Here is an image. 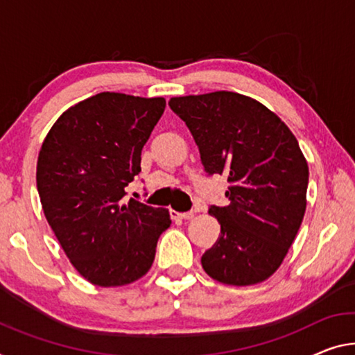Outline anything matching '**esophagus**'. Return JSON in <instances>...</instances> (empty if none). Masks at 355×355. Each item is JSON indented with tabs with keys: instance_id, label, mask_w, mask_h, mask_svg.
<instances>
[{
	"instance_id": "obj_1",
	"label": "esophagus",
	"mask_w": 355,
	"mask_h": 355,
	"mask_svg": "<svg viewBox=\"0 0 355 355\" xmlns=\"http://www.w3.org/2000/svg\"><path fill=\"white\" fill-rule=\"evenodd\" d=\"M193 212L192 211H187V212H176V211H171V217L173 219H184V220H189V219H193Z\"/></svg>"
}]
</instances>
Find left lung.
<instances>
[{
    "label": "left lung",
    "instance_id": "left-lung-1",
    "mask_svg": "<svg viewBox=\"0 0 355 355\" xmlns=\"http://www.w3.org/2000/svg\"><path fill=\"white\" fill-rule=\"evenodd\" d=\"M209 174L228 176L230 205H212L220 223L201 257L212 279L252 286L279 268L306 211L309 170L287 125L254 98L234 92L171 98Z\"/></svg>",
    "mask_w": 355,
    "mask_h": 355
}]
</instances>
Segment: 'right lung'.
Segmentation results:
<instances>
[{
  "label": "right lung",
  "instance_id": "1",
  "mask_svg": "<svg viewBox=\"0 0 355 355\" xmlns=\"http://www.w3.org/2000/svg\"><path fill=\"white\" fill-rule=\"evenodd\" d=\"M165 98L103 92L71 106L41 146L36 184L42 211L78 272L100 287L127 286L155 259L170 212L130 198L141 150Z\"/></svg>",
  "mask_w": 355,
  "mask_h": 355
}]
</instances>
